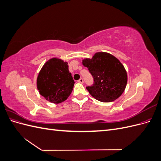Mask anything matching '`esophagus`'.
Returning a JSON list of instances; mask_svg holds the SVG:
<instances>
[{
  "mask_svg": "<svg viewBox=\"0 0 161 161\" xmlns=\"http://www.w3.org/2000/svg\"><path fill=\"white\" fill-rule=\"evenodd\" d=\"M78 82H79V83H83V82H84V80H83V79H80L79 80H78L77 81Z\"/></svg>",
  "mask_w": 161,
  "mask_h": 161,
  "instance_id": "1",
  "label": "esophagus"
}]
</instances>
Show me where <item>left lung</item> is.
I'll use <instances>...</instances> for the list:
<instances>
[{"mask_svg":"<svg viewBox=\"0 0 161 161\" xmlns=\"http://www.w3.org/2000/svg\"><path fill=\"white\" fill-rule=\"evenodd\" d=\"M93 77V85L86 89L95 99L104 103L114 101L123 93L128 81L127 72L120 61L111 53L97 52L91 59L82 60Z\"/></svg>","mask_w":161,"mask_h":161,"instance_id":"left-lung-1","label":"left lung"}]
</instances>
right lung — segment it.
I'll list each match as a JSON object with an SVG mask.
<instances>
[{"label": "right lung", "mask_w": 161, "mask_h": 161, "mask_svg": "<svg viewBox=\"0 0 161 161\" xmlns=\"http://www.w3.org/2000/svg\"><path fill=\"white\" fill-rule=\"evenodd\" d=\"M74 84L68 62L57 58L47 60L37 78V88L40 94L47 101L56 104L68 99Z\"/></svg>", "instance_id": "1"}]
</instances>
